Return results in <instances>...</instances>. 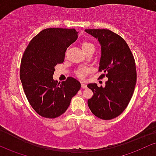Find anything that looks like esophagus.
I'll return each instance as SVG.
<instances>
[{"label":"esophagus","mask_w":156,"mask_h":156,"mask_svg":"<svg viewBox=\"0 0 156 156\" xmlns=\"http://www.w3.org/2000/svg\"><path fill=\"white\" fill-rule=\"evenodd\" d=\"M81 85H82V89L87 88V85H86V84H85V83H82Z\"/></svg>","instance_id":"esophagus-1"}]
</instances>
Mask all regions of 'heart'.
Masks as SVG:
<instances>
[{"instance_id":"heart-1","label":"heart","mask_w":156,"mask_h":156,"mask_svg":"<svg viewBox=\"0 0 156 156\" xmlns=\"http://www.w3.org/2000/svg\"><path fill=\"white\" fill-rule=\"evenodd\" d=\"M90 47H93V45L91 43H90L88 41H84L82 44V49H85L87 48H89ZM87 70L85 69H80L76 71V75L79 76L80 78H84L85 76L86 73H87Z\"/></svg>"}]
</instances>
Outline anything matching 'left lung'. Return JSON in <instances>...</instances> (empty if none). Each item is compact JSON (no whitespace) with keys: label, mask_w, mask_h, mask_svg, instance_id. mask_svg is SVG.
<instances>
[{"label":"left lung","mask_w":156,"mask_h":156,"mask_svg":"<svg viewBox=\"0 0 156 156\" xmlns=\"http://www.w3.org/2000/svg\"><path fill=\"white\" fill-rule=\"evenodd\" d=\"M99 41L101 56L100 78L107 76L105 87L96 83L87 85L93 96L87 101L95 116L112 120L120 115L129 105L136 82V64L129 45L121 36L108 29H86Z\"/></svg>","instance_id":"left-lung-1"}]
</instances>
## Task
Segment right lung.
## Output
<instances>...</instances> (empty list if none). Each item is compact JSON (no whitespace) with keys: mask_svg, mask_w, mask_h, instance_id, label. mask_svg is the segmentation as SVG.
<instances>
[{"mask_svg":"<svg viewBox=\"0 0 156 156\" xmlns=\"http://www.w3.org/2000/svg\"><path fill=\"white\" fill-rule=\"evenodd\" d=\"M77 34L74 28L44 29L32 38L23 53L20 76L24 92L33 109L44 118L63 114L81 87L71 76L61 83L52 77L55 66L63 63L66 51Z\"/></svg>","mask_w":156,"mask_h":156,"instance_id":"add662e5","label":"right lung"}]
</instances>
